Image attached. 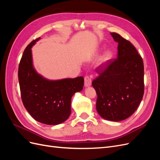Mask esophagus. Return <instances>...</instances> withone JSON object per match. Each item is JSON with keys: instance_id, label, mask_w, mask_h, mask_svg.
<instances>
[{"instance_id": "1", "label": "esophagus", "mask_w": 160, "mask_h": 160, "mask_svg": "<svg viewBox=\"0 0 160 160\" xmlns=\"http://www.w3.org/2000/svg\"><path fill=\"white\" fill-rule=\"evenodd\" d=\"M85 80V87H89L91 85V79L88 75H86L84 78Z\"/></svg>"}]
</instances>
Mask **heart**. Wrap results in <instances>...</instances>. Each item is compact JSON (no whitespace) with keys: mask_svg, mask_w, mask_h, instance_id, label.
Returning a JSON list of instances; mask_svg holds the SVG:
<instances>
[{"mask_svg":"<svg viewBox=\"0 0 160 160\" xmlns=\"http://www.w3.org/2000/svg\"><path fill=\"white\" fill-rule=\"evenodd\" d=\"M111 54L109 51H106L103 53V55H102L101 58V62H105L108 61H109L111 59Z\"/></svg>","mask_w":160,"mask_h":160,"instance_id":"heart-1","label":"heart"}]
</instances>
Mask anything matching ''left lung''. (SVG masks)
<instances>
[{
    "mask_svg": "<svg viewBox=\"0 0 160 160\" xmlns=\"http://www.w3.org/2000/svg\"><path fill=\"white\" fill-rule=\"evenodd\" d=\"M118 42L117 59L97 70L92 82L98 98L96 109L101 118L119 122L130 117L138 108L144 93V67L142 57L129 41L111 32Z\"/></svg>",
    "mask_w": 160,
    "mask_h": 160,
    "instance_id": "left-lung-1",
    "label": "left lung"
}]
</instances>
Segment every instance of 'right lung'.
I'll use <instances>...</instances> for the list:
<instances>
[{
  "mask_svg": "<svg viewBox=\"0 0 160 160\" xmlns=\"http://www.w3.org/2000/svg\"><path fill=\"white\" fill-rule=\"evenodd\" d=\"M33 40L24 51L18 66V77L22 103L38 122L57 125L71 114V98L83 89L84 79L49 81L38 75L32 66L31 47L39 39Z\"/></svg>",
  "mask_w": 160,
  "mask_h": 160,
  "instance_id": "right-lung-1",
  "label": "right lung"
}]
</instances>
